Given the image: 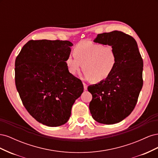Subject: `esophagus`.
<instances>
[{
  "label": "esophagus",
  "mask_w": 158,
  "mask_h": 158,
  "mask_svg": "<svg viewBox=\"0 0 158 158\" xmlns=\"http://www.w3.org/2000/svg\"><path fill=\"white\" fill-rule=\"evenodd\" d=\"M83 85H84V90H86L87 88H88L87 84H85V83H83Z\"/></svg>",
  "instance_id": "34e87169"
}]
</instances>
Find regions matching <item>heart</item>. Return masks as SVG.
<instances>
[{"label":"heart","instance_id":"1","mask_svg":"<svg viewBox=\"0 0 158 158\" xmlns=\"http://www.w3.org/2000/svg\"><path fill=\"white\" fill-rule=\"evenodd\" d=\"M73 56L66 57L64 63L68 71L76 75L82 68L84 76L94 82H101L112 74L117 63L113 47L89 41H81L74 47Z\"/></svg>","mask_w":158,"mask_h":158}]
</instances>
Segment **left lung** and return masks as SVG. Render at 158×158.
Returning a JSON list of instances; mask_svg holds the SVG:
<instances>
[{
    "mask_svg": "<svg viewBox=\"0 0 158 158\" xmlns=\"http://www.w3.org/2000/svg\"><path fill=\"white\" fill-rule=\"evenodd\" d=\"M94 41L113 47L117 56L112 74L88 87L92 95L89 108L93 118L113 125L125 119L136 106L143 85V60L136 40L122 31L100 33Z\"/></svg>",
    "mask_w": 158,
    "mask_h": 158,
    "instance_id": "left-lung-1",
    "label": "left lung"
}]
</instances>
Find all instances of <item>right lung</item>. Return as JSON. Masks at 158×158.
Masks as SVG:
<instances>
[{"instance_id": "add662e5", "label": "right lung", "mask_w": 158, "mask_h": 158, "mask_svg": "<svg viewBox=\"0 0 158 158\" xmlns=\"http://www.w3.org/2000/svg\"><path fill=\"white\" fill-rule=\"evenodd\" d=\"M69 41L30 40L15 61V84L23 106L36 121L59 127L69 121L76 99L84 91L80 79L68 71Z\"/></svg>"}]
</instances>
